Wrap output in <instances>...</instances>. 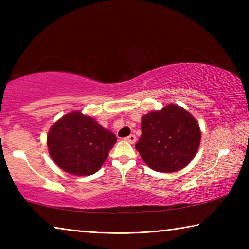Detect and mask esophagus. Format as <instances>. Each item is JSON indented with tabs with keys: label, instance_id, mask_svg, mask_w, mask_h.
Returning <instances> with one entry per match:
<instances>
[{
	"label": "esophagus",
	"instance_id": "1",
	"mask_svg": "<svg viewBox=\"0 0 249 249\" xmlns=\"http://www.w3.org/2000/svg\"><path fill=\"white\" fill-rule=\"evenodd\" d=\"M125 141L130 142V144H135V142H136V136H135L134 134H130L129 136L125 137Z\"/></svg>",
	"mask_w": 249,
	"mask_h": 249
}]
</instances>
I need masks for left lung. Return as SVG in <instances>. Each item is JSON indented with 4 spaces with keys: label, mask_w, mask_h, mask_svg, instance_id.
<instances>
[{
    "label": "left lung",
    "mask_w": 249,
    "mask_h": 249,
    "mask_svg": "<svg viewBox=\"0 0 249 249\" xmlns=\"http://www.w3.org/2000/svg\"><path fill=\"white\" fill-rule=\"evenodd\" d=\"M142 136L135 148L147 166L158 172L181 170L195 157L201 130L190 113L169 104L142 116Z\"/></svg>",
    "instance_id": "1"
}]
</instances>
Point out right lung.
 <instances>
[{
  "label": "right lung",
  "instance_id": "right-lung-1",
  "mask_svg": "<svg viewBox=\"0 0 249 249\" xmlns=\"http://www.w3.org/2000/svg\"><path fill=\"white\" fill-rule=\"evenodd\" d=\"M115 142L116 136L111 130L80 112L62 116L47 135L50 157L62 170L75 176L98 171Z\"/></svg>",
  "mask_w": 249,
  "mask_h": 249
}]
</instances>
